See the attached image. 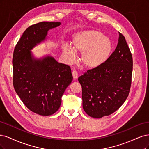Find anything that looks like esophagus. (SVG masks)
<instances>
[{
  "label": "esophagus",
  "instance_id": "34e87169",
  "mask_svg": "<svg viewBox=\"0 0 149 149\" xmlns=\"http://www.w3.org/2000/svg\"><path fill=\"white\" fill-rule=\"evenodd\" d=\"M72 76H73L74 79H76L78 77V72L76 70H73L72 72Z\"/></svg>",
  "mask_w": 149,
  "mask_h": 149
}]
</instances>
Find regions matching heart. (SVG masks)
Returning <instances> with one entry per match:
<instances>
[{
  "label": "heart",
  "mask_w": 149,
  "mask_h": 149,
  "mask_svg": "<svg viewBox=\"0 0 149 149\" xmlns=\"http://www.w3.org/2000/svg\"><path fill=\"white\" fill-rule=\"evenodd\" d=\"M72 49L68 45L62 46V51L68 62L75 59V52L81 53V61L89 69H95L102 65L111 53L112 44L108 38L96 30H87L77 33L72 40Z\"/></svg>",
  "instance_id": "heart-1"
}]
</instances>
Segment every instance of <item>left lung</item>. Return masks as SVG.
Returning <instances> with one entry per match:
<instances>
[{
  "label": "left lung",
  "mask_w": 149,
  "mask_h": 149,
  "mask_svg": "<svg viewBox=\"0 0 149 149\" xmlns=\"http://www.w3.org/2000/svg\"><path fill=\"white\" fill-rule=\"evenodd\" d=\"M119 34L116 48L107 60L78 79L82 88L83 108L92 118H101L116 111L130 91L132 56L125 38Z\"/></svg>",
  "instance_id": "obj_1"
}]
</instances>
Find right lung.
Masks as SVG:
<instances>
[{
  "mask_svg": "<svg viewBox=\"0 0 149 149\" xmlns=\"http://www.w3.org/2000/svg\"><path fill=\"white\" fill-rule=\"evenodd\" d=\"M60 22H42L27 28L14 49L13 84L24 104L38 114L49 116L59 109L61 98L72 81L70 67L47 56L35 59L31 50L45 40Z\"/></svg>",
  "mask_w": 149,
  "mask_h": 149,
  "instance_id": "right-lung-1",
  "label": "right lung"
}]
</instances>
